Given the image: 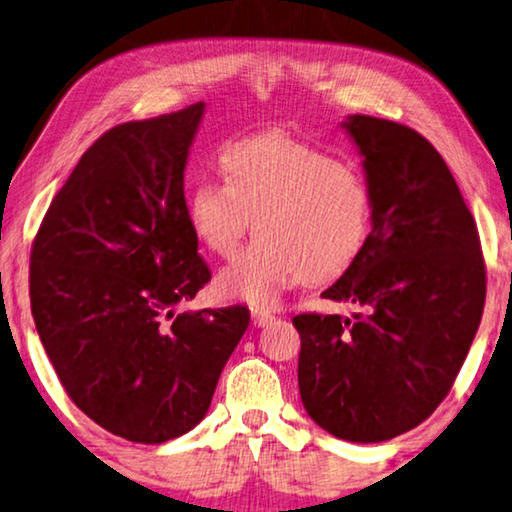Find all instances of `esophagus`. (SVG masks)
<instances>
[{"instance_id": "34e87169", "label": "esophagus", "mask_w": 512, "mask_h": 512, "mask_svg": "<svg viewBox=\"0 0 512 512\" xmlns=\"http://www.w3.org/2000/svg\"><path fill=\"white\" fill-rule=\"evenodd\" d=\"M272 320H274V315H270V313H263V311L251 313V322H254V326H258V329H261V326L272 324Z\"/></svg>"}]
</instances>
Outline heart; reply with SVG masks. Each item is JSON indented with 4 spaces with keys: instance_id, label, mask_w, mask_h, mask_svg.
<instances>
[{
    "instance_id": "obj_1",
    "label": "heart",
    "mask_w": 512,
    "mask_h": 512,
    "mask_svg": "<svg viewBox=\"0 0 512 512\" xmlns=\"http://www.w3.org/2000/svg\"><path fill=\"white\" fill-rule=\"evenodd\" d=\"M222 179H201L188 197L195 238L220 258L236 254L254 220L256 240L217 274V295L272 311L290 288L340 274L363 247L372 192L354 161L286 133L233 140Z\"/></svg>"
}]
</instances>
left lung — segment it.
<instances>
[{
	"instance_id": "left-lung-1",
	"label": "left lung",
	"mask_w": 512,
	"mask_h": 512,
	"mask_svg": "<svg viewBox=\"0 0 512 512\" xmlns=\"http://www.w3.org/2000/svg\"><path fill=\"white\" fill-rule=\"evenodd\" d=\"M342 129L363 156L372 231L322 297L363 313L297 315V379L324 431L383 442L422 424L454 385L481 324L485 263L474 217L429 140L370 115H349Z\"/></svg>"
}]
</instances>
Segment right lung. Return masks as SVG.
Segmentation results:
<instances>
[{
    "instance_id": "right-lung-1",
    "label": "right lung",
    "mask_w": 512,
    "mask_h": 512,
    "mask_svg": "<svg viewBox=\"0 0 512 512\" xmlns=\"http://www.w3.org/2000/svg\"><path fill=\"white\" fill-rule=\"evenodd\" d=\"M201 115L204 102L106 131L31 247L33 322L67 397L142 445L204 420L249 326L247 306L174 313L211 281L183 195Z\"/></svg>"
}]
</instances>
